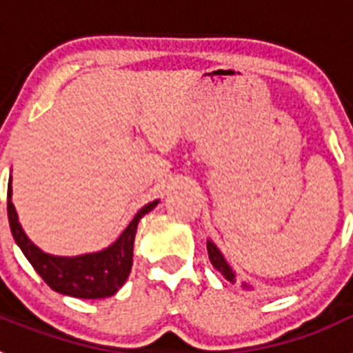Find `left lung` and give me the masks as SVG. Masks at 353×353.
Instances as JSON below:
<instances>
[{"mask_svg":"<svg viewBox=\"0 0 353 353\" xmlns=\"http://www.w3.org/2000/svg\"><path fill=\"white\" fill-rule=\"evenodd\" d=\"M207 251H208V258H210V263L214 265L215 269L219 270L221 274H223L224 279L235 283V274H233L232 267H230V265L226 263V260H224V258H223V254H221V252H219V249L215 248V245L212 244L210 240H208V242H207ZM244 286H248V285H244Z\"/></svg>","mask_w":353,"mask_h":353,"instance_id":"left-lung-1","label":"left lung"}]
</instances>
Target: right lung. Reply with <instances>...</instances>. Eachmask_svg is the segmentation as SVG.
Listing matches in <instances>:
<instances>
[{
    "instance_id": "right-lung-1",
    "label": "right lung",
    "mask_w": 353,
    "mask_h": 353,
    "mask_svg": "<svg viewBox=\"0 0 353 353\" xmlns=\"http://www.w3.org/2000/svg\"><path fill=\"white\" fill-rule=\"evenodd\" d=\"M10 196L12 189L8 185V201H6L8 223H10L14 240L24 252V256L43 281L48 283L49 288L77 299L111 297L121 288L132 267L134 239H136L139 219L159 203V201H152L145 205L130 221L120 239L104 251L76 258H61L46 254L35 244H31V240L24 235L23 228L19 224Z\"/></svg>"
}]
</instances>
